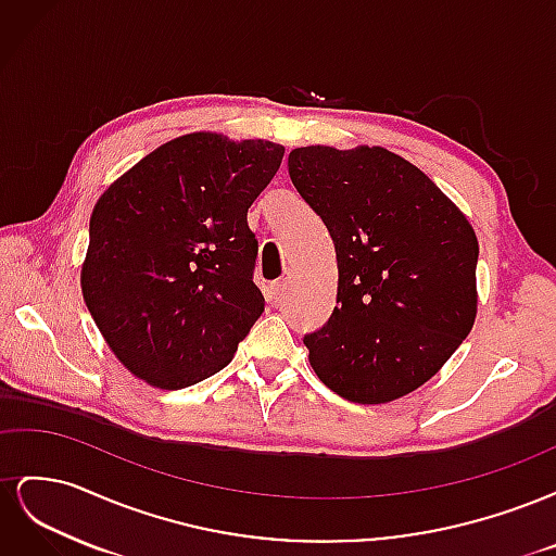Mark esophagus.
Listing matches in <instances>:
<instances>
[{
  "label": "esophagus",
  "instance_id": "34e87169",
  "mask_svg": "<svg viewBox=\"0 0 556 556\" xmlns=\"http://www.w3.org/2000/svg\"><path fill=\"white\" fill-rule=\"evenodd\" d=\"M285 292H288V280H278V282L271 285V288H268V299H271L274 304H280V299L285 296Z\"/></svg>",
  "mask_w": 556,
  "mask_h": 556
}]
</instances>
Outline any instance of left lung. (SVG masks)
I'll return each instance as SVG.
<instances>
[{
	"mask_svg": "<svg viewBox=\"0 0 556 556\" xmlns=\"http://www.w3.org/2000/svg\"><path fill=\"white\" fill-rule=\"evenodd\" d=\"M288 166L339 262L336 308L304 336L313 371L352 403L410 394L473 329V227L429 176L378 146L294 148Z\"/></svg>",
	"mask_w": 556,
	"mask_h": 556,
	"instance_id": "8db88e82",
	"label": "left lung"
}]
</instances>
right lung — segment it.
I'll return each mask as SVG.
<instances>
[{
    "label": "right lung",
    "instance_id": "right-lung-1",
    "mask_svg": "<svg viewBox=\"0 0 556 556\" xmlns=\"http://www.w3.org/2000/svg\"><path fill=\"white\" fill-rule=\"evenodd\" d=\"M282 155L271 141L185 134L99 197L80 290L127 371L182 390L231 362L264 313L248 208Z\"/></svg>",
    "mask_w": 556,
    "mask_h": 556
}]
</instances>
